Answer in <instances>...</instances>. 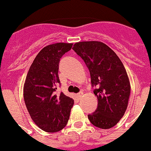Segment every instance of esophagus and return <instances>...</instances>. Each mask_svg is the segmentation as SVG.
<instances>
[{
	"label": "esophagus",
	"instance_id": "1",
	"mask_svg": "<svg viewBox=\"0 0 151 151\" xmlns=\"http://www.w3.org/2000/svg\"><path fill=\"white\" fill-rule=\"evenodd\" d=\"M82 95H83L82 92H80V93H78V94H77V96H78V99H80L81 97V96H82Z\"/></svg>",
	"mask_w": 151,
	"mask_h": 151
}]
</instances>
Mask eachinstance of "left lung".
<instances>
[{"instance_id": "obj_1", "label": "left lung", "mask_w": 151, "mask_h": 151, "mask_svg": "<svg viewBox=\"0 0 151 151\" xmlns=\"http://www.w3.org/2000/svg\"><path fill=\"white\" fill-rule=\"evenodd\" d=\"M73 50L85 62L96 87L98 107L88 115L89 120L99 128H111L123 117L128 104L130 84L125 68L114 51L100 41L76 43Z\"/></svg>"}]
</instances>
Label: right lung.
I'll use <instances>...</instances> for the list:
<instances>
[{
  "label": "right lung",
  "mask_w": 151,
  "mask_h": 151,
  "mask_svg": "<svg viewBox=\"0 0 151 151\" xmlns=\"http://www.w3.org/2000/svg\"><path fill=\"white\" fill-rule=\"evenodd\" d=\"M72 47L73 44L56 43L44 47L34 59L26 77V107L35 124L49 133L58 132L65 127L74 104V100L62 92L60 94L55 92L60 84V58Z\"/></svg>",
  "instance_id": "1"
}]
</instances>
